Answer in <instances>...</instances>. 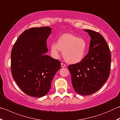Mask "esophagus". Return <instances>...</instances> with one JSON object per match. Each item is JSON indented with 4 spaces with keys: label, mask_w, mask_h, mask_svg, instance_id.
<instances>
[{
    "label": "esophagus",
    "mask_w": 120,
    "mask_h": 120,
    "mask_svg": "<svg viewBox=\"0 0 120 120\" xmlns=\"http://www.w3.org/2000/svg\"><path fill=\"white\" fill-rule=\"evenodd\" d=\"M61 67H65L66 66V65L65 64H64V63H61Z\"/></svg>",
    "instance_id": "obj_1"
}]
</instances>
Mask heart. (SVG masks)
Segmentation results:
<instances>
[{
	"instance_id": "1",
	"label": "heart",
	"mask_w": 120,
	"mask_h": 120,
	"mask_svg": "<svg viewBox=\"0 0 120 120\" xmlns=\"http://www.w3.org/2000/svg\"><path fill=\"white\" fill-rule=\"evenodd\" d=\"M52 56L58 58L60 52H63L64 60L70 64H75L81 61L86 51V43L83 39L70 34H65L58 39L57 44L51 45Z\"/></svg>"
}]
</instances>
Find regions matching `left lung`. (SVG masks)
Segmentation results:
<instances>
[{
    "label": "left lung",
    "mask_w": 120,
    "mask_h": 120,
    "mask_svg": "<svg viewBox=\"0 0 120 120\" xmlns=\"http://www.w3.org/2000/svg\"><path fill=\"white\" fill-rule=\"evenodd\" d=\"M91 37L89 52L81 62L69 65L72 84L78 94L88 95L97 92L110 74V50L105 39L99 32L85 29Z\"/></svg>",
    "instance_id": "obj_1"
}]
</instances>
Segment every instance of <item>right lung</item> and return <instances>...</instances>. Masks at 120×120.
I'll return each mask as SVG.
<instances>
[{"instance_id":"1","label":"right lung","mask_w":120,"mask_h":120,"mask_svg":"<svg viewBox=\"0 0 120 120\" xmlns=\"http://www.w3.org/2000/svg\"><path fill=\"white\" fill-rule=\"evenodd\" d=\"M52 29L31 28L21 34L11 53L13 78L23 92L29 96H45L51 88L52 80L61 68V62L47 52V39Z\"/></svg>"}]
</instances>
